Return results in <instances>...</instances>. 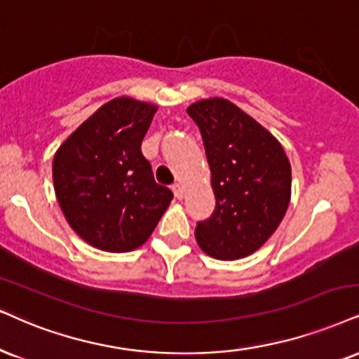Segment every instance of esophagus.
Wrapping results in <instances>:
<instances>
[{"mask_svg": "<svg viewBox=\"0 0 359 359\" xmlns=\"http://www.w3.org/2000/svg\"><path fill=\"white\" fill-rule=\"evenodd\" d=\"M172 193H175V196L178 198V200H183L184 191H183V187H181L180 183H175V184H172Z\"/></svg>", "mask_w": 359, "mask_h": 359, "instance_id": "34e87169", "label": "esophagus"}]
</instances>
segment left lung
<instances>
[{
    "instance_id": "obj_1",
    "label": "left lung",
    "mask_w": 359,
    "mask_h": 359,
    "mask_svg": "<svg viewBox=\"0 0 359 359\" xmlns=\"http://www.w3.org/2000/svg\"><path fill=\"white\" fill-rule=\"evenodd\" d=\"M200 128L216 206L194 236L206 255L240 259L259 250L280 226L291 198V166L274 136L223 98L188 106Z\"/></svg>"
}]
</instances>
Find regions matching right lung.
<instances>
[{
	"label": "right lung",
	"mask_w": 359,
	"mask_h": 359,
	"mask_svg": "<svg viewBox=\"0 0 359 359\" xmlns=\"http://www.w3.org/2000/svg\"><path fill=\"white\" fill-rule=\"evenodd\" d=\"M156 106L114 98L69 135L53 159L55 193L79 238L126 253L151 236L172 200L141 153Z\"/></svg>",
	"instance_id": "right-lung-1"
}]
</instances>
